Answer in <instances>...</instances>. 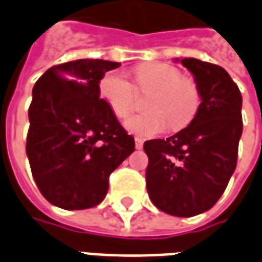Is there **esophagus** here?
I'll return each mask as SVG.
<instances>
[{
  "mask_svg": "<svg viewBox=\"0 0 262 262\" xmlns=\"http://www.w3.org/2000/svg\"><path fill=\"white\" fill-rule=\"evenodd\" d=\"M135 142H136L137 150H142V148H143V139H140V137H136V139H135Z\"/></svg>",
  "mask_w": 262,
  "mask_h": 262,
  "instance_id": "34e87169",
  "label": "esophagus"
}]
</instances>
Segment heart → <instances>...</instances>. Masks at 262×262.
<instances>
[{"label": "heart", "mask_w": 262, "mask_h": 262, "mask_svg": "<svg viewBox=\"0 0 262 262\" xmlns=\"http://www.w3.org/2000/svg\"><path fill=\"white\" fill-rule=\"evenodd\" d=\"M99 97L118 119H126L136 106L137 92H151L146 114L126 120V129L143 139L167 130H181L196 116L201 91L192 78L167 63H148L135 70V85L120 71H108L98 84Z\"/></svg>", "instance_id": "b5f03b06"}]
</instances>
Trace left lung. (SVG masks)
Wrapping results in <instances>:
<instances>
[{"mask_svg": "<svg viewBox=\"0 0 262 262\" xmlns=\"http://www.w3.org/2000/svg\"><path fill=\"white\" fill-rule=\"evenodd\" d=\"M181 63L195 77L202 102L185 129L144 143L146 187L160 210L191 217L213 208L236 170L242 94L220 66L198 59Z\"/></svg>", "mask_w": 262, "mask_h": 262, "instance_id": "obj_1", "label": "left lung"}]
</instances>
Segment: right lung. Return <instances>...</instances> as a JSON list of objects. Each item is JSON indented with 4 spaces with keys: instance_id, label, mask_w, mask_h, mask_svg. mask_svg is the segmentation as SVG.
I'll list each match as a JSON object with an SVG mask.
<instances>
[{
    "instance_id": "1",
    "label": "right lung",
    "mask_w": 262,
    "mask_h": 262,
    "mask_svg": "<svg viewBox=\"0 0 262 262\" xmlns=\"http://www.w3.org/2000/svg\"><path fill=\"white\" fill-rule=\"evenodd\" d=\"M119 66L74 60L50 67L33 86L26 154L40 193L59 208L102 202L109 176L135 151V139L98 91L103 74Z\"/></svg>"
}]
</instances>
